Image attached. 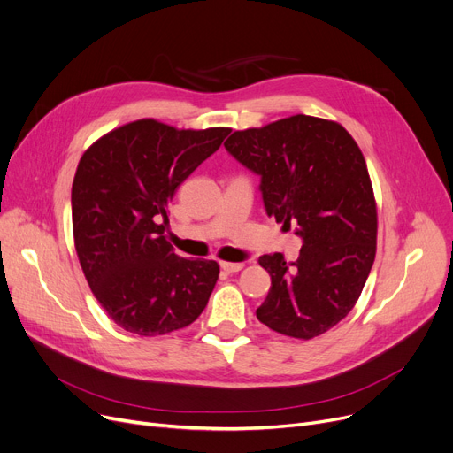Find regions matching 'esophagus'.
Returning <instances> with one entry per match:
<instances>
[{
    "label": "esophagus",
    "instance_id": "34e87169",
    "mask_svg": "<svg viewBox=\"0 0 453 453\" xmlns=\"http://www.w3.org/2000/svg\"><path fill=\"white\" fill-rule=\"evenodd\" d=\"M242 263H226V261H222L220 263V268L224 270V272H227V273H233V272H239V270H242Z\"/></svg>",
    "mask_w": 453,
    "mask_h": 453
}]
</instances>
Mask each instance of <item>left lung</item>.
Instances as JSON below:
<instances>
[{
  "label": "left lung",
  "instance_id": "obj_1",
  "mask_svg": "<svg viewBox=\"0 0 453 453\" xmlns=\"http://www.w3.org/2000/svg\"><path fill=\"white\" fill-rule=\"evenodd\" d=\"M226 150L261 178L268 216L303 246L296 263L261 255L272 287L257 319L294 339L339 324L361 296L376 257L378 212L365 157L337 122L296 114L234 131Z\"/></svg>",
  "mask_w": 453,
  "mask_h": 453
}]
</instances>
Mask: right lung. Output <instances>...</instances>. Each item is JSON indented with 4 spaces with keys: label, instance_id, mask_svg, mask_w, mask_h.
I'll use <instances>...</instances> for the list:
<instances>
[{
    "label": "right lung",
    "instance_id": "right-lung-1",
    "mask_svg": "<svg viewBox=\"0 0 453 453\" xmlns=\"http://www.w3.org/2000/svg\"><path fill=\"white\" fill-rule=\"evenodd\" d=\"M229 133L180 131L148 118L83 153L72 185L75 250L96 300L122 329L165 335L205 309L219 263L180 257L163 233L175 190Z\"/></svg>",
    "mask_w": 453,
    "mask_h": 453
}]
</instances>
